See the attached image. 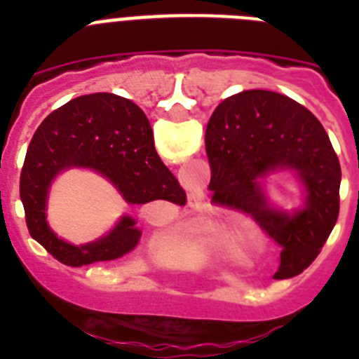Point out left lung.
<instances>
[{
	"label": "left lung",
	"mask_w": 359,
	"mask_h": 359,
	"mask_svg": "<svg viewBox=\"0 0 359 359\" xmlns=\"http://www.w3.org/2000/svg\"><path fill=\"white\" fill-rule=\"evenodd\" d=\"M212 203L255 219L279 248L273 279L302 273L323 250L339 216L341 165L317 117L292 98L251 89L225 98L205 134ZM292 168L306 186V207L272 211L256 179Z\"/></svg>",
	"instance_id": "8db88e82"
}]
</instances>
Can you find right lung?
<instances>
[{"label":"right lung","mask_w":359,"mask_h":359,"mask_svg":"<svg viewBox=\"0 0 359 359\" xmlns=\"http://www.w3.org/2000/svg\"><path fill=\"white\" fill-rule=\"evenodd\" d=\"M72 165L97 169L132 205H186L184 190L154 149L151 123L134 102L111 93L70 100L36 128L20 177L29 235L67 266L119 259L134 250L141 236L130 216H124L108 236L80 248L53 235L44 214L48 186L61 169Z\"/></svg>","instance_id":"obj_1"}]
</instances>
